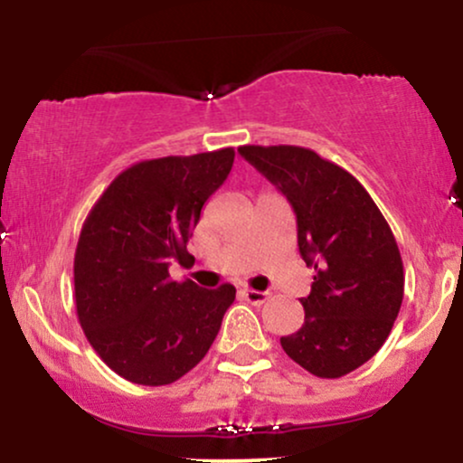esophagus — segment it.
<instances>
[{
    "label": "esophagus",
    "mask_w": 463,
    "mask_h": 463,
    "mask_svg": "<svg viewBox=\"0 0 463 463\" xmlns=\"http://www.w3.org/2000/svg\"><path fill=\"white\" fill-rule=\"evenodd\" d=\"M241 296L246 298L248 302H252V305H263L265 300L269 298V291H257V289H241Z\"/></svg>",
    "instance_id": "1"
}]
</instances>
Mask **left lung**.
<instances>
[{"instance_id": "obj_1", "label": "left lung", "mask_w": 463, "mask_h": 463, "mask_svg": "<svg viewBox=\"0 0 463 463\" xmlns=\"http://www.w3.org/2000/svg\"><path fill=\"white\" fill-rule=\"evenodd\" d=\"M239 154L289 200L298 248L316 269L300 298L305 324L280 337L296 364L339 379L374 357L405 294V272L383 213L353 174L298 146H241Z\"/></svg>"}]
</instances>
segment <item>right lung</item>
Returning a JSON list of instances; mask_svg holds the SVG:
<instances>
[{"label":"right lung","mask_w":463,"mask_h":463,"mask_svg":"<svg viewBox=\"0 0 463 463\" xmlns=\"http://www.w3.org/2000/svg\"><path fill=\"white\" fill-rule=\"evenodd\" d=\"M235 150L141 161L121 172L84 220L73 259L80 326L110 370L169 385L204 359L235 287L169 279L183 265L204 202L231 174Z\"/></svg>","instance_id":"add662e5"}]
</instances>
